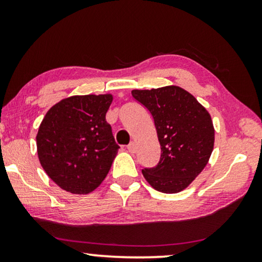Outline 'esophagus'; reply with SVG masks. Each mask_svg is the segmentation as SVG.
I'll return each mask as SVG.
<instances>
[{
	"instance_id": "esophagus-1",
	"label": "esophagus",
	"mask_w": 262,
	"mask_h": 262,
	"mask_svg": "<svg viewBox=\"0 0 262 262\" xmlns=\"http://www.w3.org/2000/svg\"><path fill=\"white\" fill-rule=\"evenodd\" d=\"M126 149L128 150V152L134 154V152L136 151V144H135V142H131L130 144H128V145L126 146Z\"/></svg>"
}]
</instances>
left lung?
Returning a JSON list of instances; mask_svg holds the SVG:
<instances>
[{
	"mask_svg": "<svg viewBox=\"0 0 262 262\" xmlns=\"http://www.w3.org/2000/svg\"><path fill=\"white\" fill-rule=\"evenodd\" d=\"M131 93L151 113L161 145L157 166L142 170L145 180L159 192H181L209 162L214 143L211 116L178 85Z\"/></svg>",
	"mask_w": 262,
	"mask_h": 262,
	"instance_id": "8db88e82",
	"label": "left lung"
}]
</instances>
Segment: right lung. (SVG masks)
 <instances>
[{
	"instance_id": "add662e5",
	"label": "right lung",
	"mask_w": 262,
	"mask_h": 262,
	"mask_svg": "<svg viewBox=\"0 0 262 262\" xmlns=\"http://www.w3.org/2000/svg\"><path fill=\"white\" fill-rule=\"evenodd\" d=\"M113 96L75 95L45 114L37 135L38 157L53 182L74 194H88L108 174L119 145L106 113Z\"/></svg>"
}]
</instances>
